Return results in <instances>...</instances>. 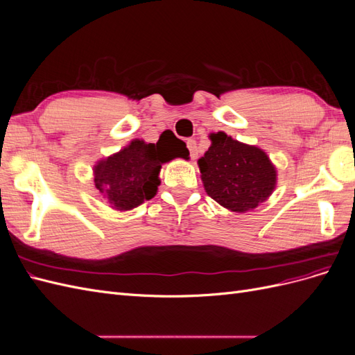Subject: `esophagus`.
Listing matches in <instances>:
<instances>
[{"label":"esophagus","mask_w":355,"mask_h":355,"mask_svg":"<svg viewBox=\"0 0 355 355\" xmlns=\"http://www.w3.org/2000/svg\"><path fill=\"white\" fill-rule=\"evenodd\" d=\"M187 146L189 149V154H191V158L196 159L197 155H198V148H197V142L194 141V139H189V141L187 142Z\"/></svg>","instance_id":"1"}]
</instances>
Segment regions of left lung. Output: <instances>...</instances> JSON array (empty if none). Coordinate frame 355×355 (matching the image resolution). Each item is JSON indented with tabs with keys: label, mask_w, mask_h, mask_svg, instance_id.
Listing matches in <instances>:
<instances>
[{
	"label": "left lung",
	"mask_w": 355,
	"mask_h": 355,
	"mask_svg": "<svg viewBox=\"0 0 355 355\" xmlns=\"http://www.w3.org/2000/svg\"><path fill=\"white\" fill-rule=\"evenodd\" d=\"M210 141L209 151L198 159L209 197L231 211L245 213L272 194L277 170L262 149L223 132L211 133Z\"/></svg>",
	"instance_id": "8db88e82"
}]
</instances>
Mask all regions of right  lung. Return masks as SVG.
<instances>
[{"label": "right lung", "mask_w": 355, "mask_h": 355, "mask_svg": "<svg viewBox=\"0 0 355 355\" xmlns=\"http://www.w3.org/2000/svg\"><path fill=\"white\" fill-rule=\"evenodd\" d=\"M158 142L146 144L135 139L120 153L101 159L94 166V187L112 209L132 210L154 198L159 185L161 164L176 157L189 158L187 145L178 137L173 155H166Z\"/></svg>", "instance_id": "1"}]
</instances>
